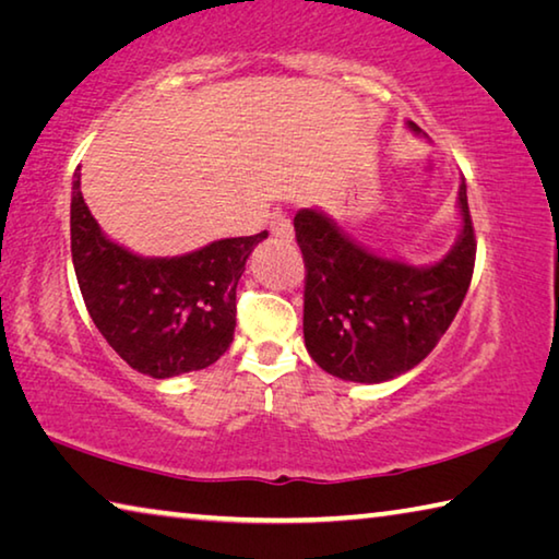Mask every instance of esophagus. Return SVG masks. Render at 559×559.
I'll return each mask as SVG.
<instances>
[{
  "mask_svg": "<svg viewBox=\"0 0 559 559\" xmlns=\"http://www.w3.org/2000/svg\"><path fill=\"white\" fill-rule=\"evenodd\" d=\"M271 234L276 236V239H281V241H290V239H293V224H290L288 216L273 214V219H271Z\"/></svg>",
  "mask_w": 559,
  "mask_h": 559,
  "instance_id": "34e87169",
  "label": "esophagus"
}]
</instances>
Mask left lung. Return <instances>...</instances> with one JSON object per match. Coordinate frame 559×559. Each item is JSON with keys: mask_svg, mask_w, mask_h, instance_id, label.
Instances as JSON below:
<instances>
[{"mask_svg": "<svg viewBox=\"0 0 559 559\" xmlns=\"http://www.w3.org/2000/svg\"><path fill=\"white\" fill-rule=\"evenodd\" d=\"M406 126L421 135L412 120ZM459 212V239L431 266L377 257L318 210L296 214L306 261L302 337L318 367L345 382L377 384L412 370L437 347L466 298L476 263L463 179Z\"/></svg>", "mask_w": 559, "mask_h": 559, "instance_id": "1", "label": "left lung"}]
</instances>
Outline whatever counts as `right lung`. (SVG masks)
Here are the masks:
<instances>
[{"mask_svg": "<svg viewBox=\"0 0 559 559\" xmlns=\"http://www.w3.org/2000/svg\"><path fill=\"white\" fill-rule=\"evenodd\" d=\"M269 231L145 259L110 241L81 194H71V257L88 316L132 370L155 380L204 370L229 349L236 286Z\"/></svg>", "mask_w": 559, "mask_h": 559, "instance_id": "obj_1", "label": "right lung"}]
</instances>
